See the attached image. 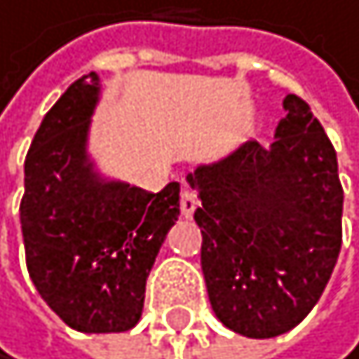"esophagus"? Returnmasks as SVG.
I'll list each match as a JSON object with an SVG mask.
<instances>
[{
    "label": "esophagus",
    "mask_w": 359,
    "mask_h": 359,
    "mask_svg": "<svg viewBox=\"0 0 359 359\" xmlns=\"http://www.w3.org/2000/svg\"><path fill=\"white\" fill-rule=\"evenodd\" d=\"M196 194L190 190V187H183V192H181V212L183 217H192L194 210H196Z\"/></svg>",
    "instance_id": "1"
}]
</instances>
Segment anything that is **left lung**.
I'll return each instance as SVG.
<instances>
[{"label":"left lung","mask_w":359,"mask_h":359,"mask_svg":"<svg viewBox=\"0 0 359 359\" xmlns=\"http://www.w3.org/2000/svg\"><path fill=\"white\" fill-rule=\"evenodd\" d=\"M283 108L269 147L246 140L187 174L212 312L253 339L308 317L341 249L337 154L303 99L287 95Z\"/></svg>","instance_id":"obj_1"}]
</instances>
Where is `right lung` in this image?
Returning a JSON list of instances; mask_svg holds the SVG:
<instances>
[{
  "instance_id": "obj_1",
  "label": "right lung",
  "mask_w": 359,
  "mask_h": 359,
  "mask_svg": "<svg viewBox=\"0 0 359 359\" xmlns=\"http://www.w3.org/2000/svg\"><path fill=\"white\" fill-rule=\"evenodd\" d=\"M99 99L90 72L42 119L24 161L20 224L29 276L49 308L79 332H124L142 317L181 185L147 192L101 172L90 154Z\"/></svg>"
}]
</instances>
